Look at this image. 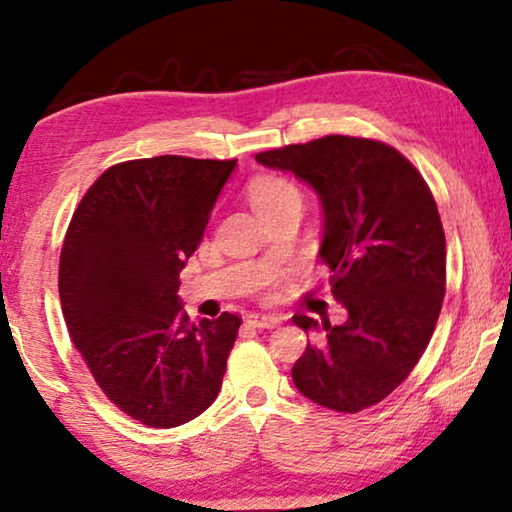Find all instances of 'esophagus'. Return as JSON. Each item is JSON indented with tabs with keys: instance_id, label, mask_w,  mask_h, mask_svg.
Returning a JSON list of instances; mask_svg holds the SVG:
<instances>
[{
	"instance_id": "34e87169",
	"label": "esophagus",
	"mask_w": 512,
	"mask_h": 512,
	"mask_svg": "<svg viewBox=\"0 0 512 512\" xmlns=\"http://www.w3.org/2000/svg\"><path fill=\"white\" fill-rule=\"evenodd\" d=\"M279 321L282 319L275 317V314H249L247 317V324L254 328H275Z\"/></svg>"
}]
</instances>
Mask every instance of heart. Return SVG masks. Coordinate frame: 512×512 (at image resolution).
<instances>
[{
  "mask_svg": "<svg viewBox=\"0 0 512 512\" xmlns=\"http://www.w3.org/2000/svg\"><path fill=\"white\" fill-rule=\"evenodd\" d=\"M286 193H296V188H293L291 184H286V181H282V179H275V177L258 179L256 184L251 186V205L279 198V195H286Z\"/></svg>",
  "mask_w": 512,
  "mask_h": 512,
  "instance_id": "1",
  "label": "heart"
}]
</instances>
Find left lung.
I'll return each instance as SVG.
<instances>
[{
    "instance_id": "left-lung-1",
    "label": "left lung",
    "mask_w": 512,
    "mask_h": 512,
    "mask_svg": "<svg viewBox=\"0 0 512 512\" xmlns=\"http://www.w3.org/2000/svg\"><path fill=\"white\" fill-rule=\"evenodd\" d=\"M319 195L333 298L347 310L324 324L293 366V384L328 410L359 412L387 398L429 345L445 296V233L415 167L382 142L328 135L256 153ZM305 333L319 324L296 314Z\"/></svg>"
}]
</instances>
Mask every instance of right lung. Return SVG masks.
I'll return each instance as SVG.
<instances>
[{
  "label": "right lung",
  "instance_id": "right-lung-1",
  "mask_svg": "<svg viewBox=\"0 0 512 512\" xmlns=\"http://www.w3.org/2000/svg\"><path fill=\"white\" fill-rule=\"evenodd\" d=\"M235 165L158 156L109 167L62 244L72 342L109 401L153 429L191 422L214 403L242 324L230 312L193 324L177 296Z\"/></svg>",
  "mask_w": 512,
  "mask_h": 512
}]
</instances>
